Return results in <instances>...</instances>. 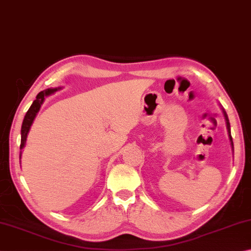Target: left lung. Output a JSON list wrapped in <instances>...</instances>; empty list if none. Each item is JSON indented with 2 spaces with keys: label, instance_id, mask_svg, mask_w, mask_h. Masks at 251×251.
Masks as SVG:
<instances>
[{
  "label": "left lung",
  "instance_id": "left-lung-1",
  "mask_svg": "<svg viewBox=\"0 0 251 251\" xmlns=\"http://www.w3.org/2000/svg\"><path fill=\"white\" fill-rule=\"evenodd\" d=\"M221 105V104H219ZM221 108L223 110V113H224V117H225V120H226V126H227V131H228V137H229V140H230V144H231V148L232 150H234V143H232V138H231V133H230V123H229V120H228V116L225 110H224V108L221 105Z\"/></svg>",
  "mask_w": 251,
  "mask_h": 251
}]
</instances>
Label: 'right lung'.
I'll return each instance as SVG.
<instances>
[{"label": "right lung", "instance_id": "1", "mask_svg": "<svg viewBox=\"0 0 251 251\" xmlns=\"http://www.w3.org/2000/svg\"><path fill=\"white\" fill-rule=\"evenodd\" d=\"M60 88H48L46 90H43L39 92V94L36 96V99L33 101L32 105H30L28 111L26 112L25 117H24V120L23 123H22V129H21V152H20V160H21V156H22V150H23V148L25 147V143H26V140H27V134L30 130V126H32L33 122L35 120V118H36L37 113L39 111V109H41L42 104L44 103V101H45V98L48 96H50L56 92L57 90H59Z\"/></svg>", "mask_w": 251, "mask_h": 251}]
</instances>
